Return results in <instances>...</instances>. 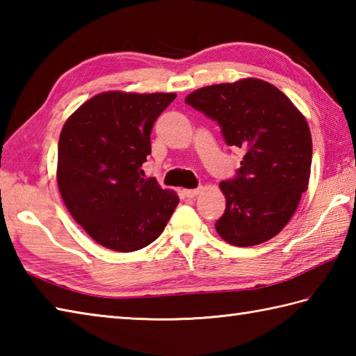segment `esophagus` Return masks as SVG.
Instances as JSON below:
<instances>
[{"mask_svg":"<svg viewBox=\"0 0 356 356\" xmlns=\"http://www.w3.org/2000/svg\"><path fill=\"white\" fill-rule=\"evenodd\" d=\"M199 193H200L199 188H196V190H184V194L186 197H194V196H197Z\"/></svg>","mask_w":356,"mask_h":356,"instance_id":"obj_1","label":"esophagus"}]
</instances>
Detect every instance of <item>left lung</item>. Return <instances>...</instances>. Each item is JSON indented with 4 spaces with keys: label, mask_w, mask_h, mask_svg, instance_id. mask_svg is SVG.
Instances as JSON below:
<instances>
[{
    "label": "left lung",
    "mask_w": 356,
    "mask_h": 356,
    "mask_svg": "<svg viewBox=\"0 0 356 356\" xmlns=\"http://www.w3.org/2000/svg\"><path fill=\"white\" fill-rule=\"evenodd\" d=\"M185 102L219 123L228 146L245 151L236 177L220 182L227 208L216 232L236 247L275 238L307 191L312 136L305 117L259 79L200 88Z\"/></svg>",
    "instance_id": "left-lung-1"
}]
</instances>
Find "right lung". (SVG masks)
Masks as SVG:
<instances>
[{
    "mask_svg": "<svg viewBox=\"0 0 356 356\" xmlns=\"http://www.w3.org/2000/svg\"><path fill=\"white\" fill-rule=\"evenodd\" d=\"M176 94L109 90L67 118L58 142L57 182L72 218L97 243L129 253L154 242L179 196L143 179L151 129Z\"/></svg>",
    "mask_w": 356,
    "mask_h": 356,
    "instance_id": "add662e5",
    "label": "right lung"
}]
</instances>
